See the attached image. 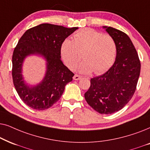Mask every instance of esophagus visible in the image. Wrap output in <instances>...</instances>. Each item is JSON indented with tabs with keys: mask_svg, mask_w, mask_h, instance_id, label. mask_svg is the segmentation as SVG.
<instances>
[{
	"mask_svg": "<svg viewBox=\"0 0 150 150\" xmlns=\"http://www.w3.org/2000/svg\"><path fill=\"white\" fill-rule=\"evenodd\" d=\"M81 78V77L79 76V75H75L73 77L74 80H79Z\"/></svg>",
	"mask_w": 150,
	"mask_h": 150,
	"instance_id": "1",
	"label": "esophagus"
}]
</instances>
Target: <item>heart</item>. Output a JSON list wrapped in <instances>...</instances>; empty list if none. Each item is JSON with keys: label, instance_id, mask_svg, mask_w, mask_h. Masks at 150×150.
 I'll use <instances>...</instances> for the list:
<instances>
[{"label": "heart", "instance_id": "b5f03b06", "mask_svg": "<svg viewBox=\"0 0 150 150\" xmlns=\"http://www.w3.org/2000/svg\"><path fill=\"white\" fill-rule=\"evenodd\" d=\"M116 51L112 37L89 28L77 32L73 40H64L60 47L62 58L71 69L77 64L82 53L84 60L79 66V71L82 73L93 71L95 74L104 73L115 61Z\"/></svg>", "mask_w": 150, "mask_h": 150}]
</instances>
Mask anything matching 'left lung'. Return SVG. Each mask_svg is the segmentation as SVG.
<instances>
[{
    "mask_svg": "<svg viewBox=\"0 0 150 150\" xmlns=\"http://www.w3.org/2000/svg\"><path fill=\"white\" fill-rule=\"evenodd\" d=\"M102 28L115 42L116 59L106 73L91 79L84 97L97 112L110 115L122 109L132 99L140 75L141 63L128 35L115 28Z\"/></svg>",
    "mask_w": 150,
    "mask_h": 150,
    "instance_id": "left-lung-1",
    "label": "left lung"
}]
</instances>
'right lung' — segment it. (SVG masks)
Segmentation results:
<instances>
[{
	"label": "right lung",
	"mask_w": 150,
	"mask_h": 150,
	"mask_svg": "<svg viewBox=\"0 0 150 150\" xmlns=\"http://www.w3.org/2000/svg\"><path fill=\"white\" fill-rule=\"evenodd\" d=\"M78 29L41 24L25 32L20 38L12 56L13 82L19 97L31 108L44 110L59 100L65 86L73 80L74 74L61 60L62 42ZM35 55L45 61L43 79L32 85L22 75L23 62L27 57Z\"/></svg>",
	"instance_id": "1"
}]
</instances>
